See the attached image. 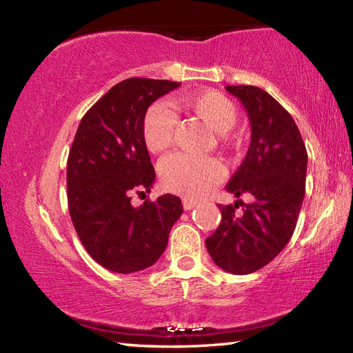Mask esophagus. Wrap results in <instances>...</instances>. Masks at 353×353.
Listing matches in <instances>:
<instances>
[{"instance_id":"esophagus-1","label":"esophagus","mask_w":353,"mask_h":353,"mask_svg":"<svg viewBox=\"0 0 353 353\" xmlns=\"http://www.w3.org/2000/svg\"><path fill=\"white\" fill-rule=\"evenodd\" d=\"M182 205H183L185 210H191V208H194L196 205H198V202H196L194 199L183 198V199H182Z\"/></svg>"}]
</instances>
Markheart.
Here are the masks:
<instances>
[{
  "label": "heart",
  "instance_id": "1",
  "mask_svg": "<svg viewBox=\"0 0 353 353\" xmlns=\"http://www.w3.org/2000/svg\"><path fill=\"white\" fill-rule=\"evenodd\" d=\"M179 105L190 115L199 118L216 132H229L238 121L236 104L224 93L201 90L179 99ZM177 121L162 103L149 107L143 119V140L149 152L162 154L174 141ZM224 166L213 157L171 155L160 165L163 187L185 198H201L224 179Z\"/></svg>",
  "mask_w": 353,
  "mask_h": 353
}]
</instances>
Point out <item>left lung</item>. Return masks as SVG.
Wrapping results in <instances>:
<instances>
[{
  "instance_id": "8db88e82",
  "label": "left lung",
  "mask_w": 353,
  "mask_h": 353,
  "mask_svg": "<svg viewBox=\"0 0 353 353\" xmlns=\"http://www.w3.org/2000/svg\"><path fill=\"white\" fill-rule=\"evenodd\" d=\"M250 121V146L225 190L249 204L218 205L221 224L205 240L213 261L230 274L261 270L294 234L305 194L307 149L294 119L270 93L254 85H227ZM243 207L236 215L234 208Z\"/></svg>"
}]
</instances>
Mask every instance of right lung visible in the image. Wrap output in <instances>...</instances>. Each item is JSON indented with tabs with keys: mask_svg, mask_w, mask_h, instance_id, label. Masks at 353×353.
Here are the masks:
<instances>
[{
	"mask_svg": "<svg viewBox=\"0 0 353 353\" xmlns=\"http://www.w3.org/2000/svg\"><path fill=\"white\" fill-rule=\"evenodd\" d=\"M172 81L129 77L113 85L81 119L67 162L68 212L82 246L113 272L154 265L183 212L177 196L130 204L151 190L155 171L143 140V119Z\"/></svg>",
	"mask_w": 353,
	"mask_h": 353,
	"instance_id": "right-lung-1",
	"label": "right lung"
}]
</instances>
